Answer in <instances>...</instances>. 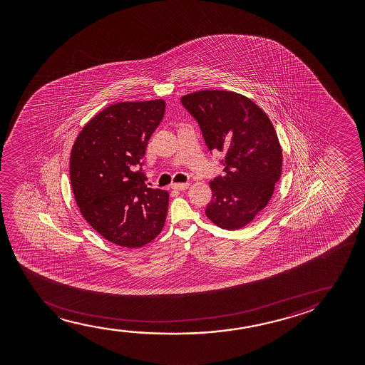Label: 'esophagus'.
<instances>
[{
	"instance_id": "34e87169",
	"label": "esophagus",
	"mask_w": 365,
	"mask_h": 365,
	"mask_svg": "<svg viewBox=\"0 0 365 365\" xmlns=\"http://www.w3.org/2000/svg\"><path fill=\"white\" fill-rule=\"evenodd\" d=\"M190 187V183H173L172 188L175 190H185Z\"/></svg>"
}]
</instances>
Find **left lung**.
<instances>
[{
  "instance_id": "obj_1",
  "label": "left lung",
  "mask_w": 365,
  "mask_h": 365,
  "mask_svg": "<svg viewBox=\"0 0 365 365\" xmlns=\"http://www.w3.org/2000/svg\"><path fill=\"white\" fill-rule=\"evenodd\" d=\"M182 103L198 120L208 150L225 153V175L210 182L205 215L223 230H240L269 203L282 175L274 127L259 106L233 91H197Z\"/></svg>"
}]
</instances>
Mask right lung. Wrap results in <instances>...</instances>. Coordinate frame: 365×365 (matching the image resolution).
Wrapping results in <instances>:
<instances>
[{"label":"right lung","mask_w":365,"mask_h":365,"mask_svg":"<svg viewBox=\"0 0 365 365\" xmlns=\"http://www.w3.org/2000/svg\"><path fill=\"white\" fill-rule=\"evenodd\" d=\"M163 100L118 102L92 117L70 158L76 203L91 227L110 243L140 248L165 227L170 193L145 183L140 163L163 118Z\"/></svg>","instance_id":"1"}]
</instances>
